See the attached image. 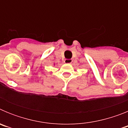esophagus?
I'll list each match as a JSON object with an SVG mask.
<instances>
[{"mask_svg":"<svg viewBox=\"0 0 128 128\" xmlns=\"http://www.w3.org/2000/svg\"><path fill=\"white\" fill-rule=\"evenodd\" d=\"M72 59H65V63H72Z\"/></svg>","mask_w":128,"mask_h":128,"instance_id":"obj_1","label":"esophagus"}]
</instances>
